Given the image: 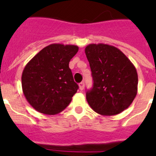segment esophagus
I'll list each match as a JSON object with an SVG mask.
<instances>
[{
  "instance_id": "esophagus-1",
  "label": "esophagus",
  "mask_w": 156,
  "mask_h": 156,
  "mask_svg": "<svg viewBox=\"0 0 156 156\" xmlns=\"http://www.w3.org/2000/svg\"><path fill=\"white\" fill-rule=\"evenodd\" d=\"M79 87H80V90H83V88H84V83L83 82H81L79 83Z\"/></svg>"
}]
</instances>
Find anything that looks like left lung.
Wrapping results in <instances>:
<instances>
[{"instance_id": "1", "label": "left lung", "mask_w": 156, "mask_h": 156, "mask_svg": "<svg viewBox=\"0 0 156 156\" xmlns=\"http://www.w3.org/2000/svg\"><path fill=\"white\" fill-rule=\"evenodd\" d=\"M93 77V87L86 93L90 108L103 115L120 113L133 102L137 93L136 68L119 49L105 44L85 48Z\"/></svg>"}]
</instances>
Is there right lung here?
Instances as JSON below:
<instances>
[{
  "instance_id": "right-lung-1",
  "label": "right lung",
  "mask_w": 156,
  "mask_h": 156,
  "mask_svg": "<svg viewBox=\"0 0 156 156\" xmlns=\"http://www.w3.org/2000/svg\"><path fill=\"white\" fill-rule=\"evenodd\" d=\"M78 50L76 45L52 44L43 48L25 66L22 87L34 109L55 115L69 105L79 86L74 82L69 63Z\"/></svg>"
}]
</instances>
